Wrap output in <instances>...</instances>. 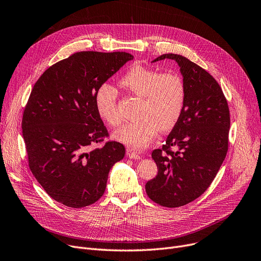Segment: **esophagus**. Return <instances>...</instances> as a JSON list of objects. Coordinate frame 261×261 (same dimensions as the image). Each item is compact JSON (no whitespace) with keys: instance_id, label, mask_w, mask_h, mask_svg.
I'll use <instances>...</instances> for the list:
<instances>
[{"instance_id":"obj_1","label":"esophagus","mask_w":261,"mask_h":261,"mask_svg":"<svg viewBox=\"0 0 261 261\" xmlns=\"http://www.w3.org/2000/svg\"><path fill=\"white\" fill-rule=\"evenodd\" d=\"M127 155L130 159H135V160H141L142 159V155L139 154L138 152H135L134 150H132V149H128L127 150Z\"/></svg>"}]
</instances>
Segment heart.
I'll return each mask as SVG.
<instances>
[{
    "instance_id": "b5f03b06",
    "label": "heart",
    "mask_w": 261,
    "mask_h": 261,
    "mask_svg": "<svg viewBox=\"0 0 261 261\" xmlns=\"http://www.w3.org/2000/svg\"><path fill=\"white\" fill-rule=\"evenodd\" d=\"M120 84L133 94L141 96L138 121L127 123L115 132L116 139L135 149H142L151 142L158 132L175 126L185 106L186 86L176 73H161L154 68L133 65L123 75ZM95 108L99 117L112 127L120 125L122 116L117 102L116 90L108 84L95 93Z\"/></svg>"
}]
</instances>
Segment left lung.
<instances>
[{
  "mask_svg": "<svg viewBox=\"0 0 261 261\" xmlns=\"http://www.w3.org/2000/svg\"><path fill=\"white\" fill-rule=\"evenodd\" d=\"M181 67L186 86L180 119L161 149L152 151L158 174L146 183V193L165 207L193 202L206 190L228 150L229 109L221 87L204 68L176 54H164Z\"/></svg>",
  "mask_w": 261,
  "mask_h": 261,
  "instance_id": "1",
  "label": "left lung"
}]
</instances>
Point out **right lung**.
Here are the masks:
<instances>
[{"mask_svg": "<svg viewBox=\"0 0 261 261\" xmlns=\"http://www.w3.org/2000/svg\"><path fill=\"white\" fill-rule=\"evenodd\" d=\"M132 59L126 51H79L49 66L32 90L22 117L29 166L46 194L65 206L99 200L110 169L125 155L122 144L105 142L110 135L94 97Z\"/></svg>", "mask_w": 261, "mask_h": 261, "instance_id": "add662e5", "label": "right lung"}]
</instances>
